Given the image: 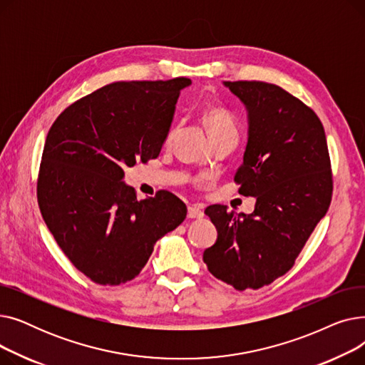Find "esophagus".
<instances>
[{
    "label": "esophagus",
    "mask_w": 365,
    "mask_h": 365,
    "mask_svg": "<svg viewBox=\"0 0 365 365\" xmlns=\"http://www.w3.org/2000/svg\"><path fill=\"white\" fill-rule=\"evenodd\" d=\"M204 216V212H202V207L195 204V205H189L187 207V217L189 219H200Z\"/></svg>",
    "instance_id": "34e87169"
}]
</instances>
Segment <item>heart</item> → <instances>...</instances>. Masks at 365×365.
I'll list each match as a JSON object with an SVG mask.
<instances>
[{
  "mask_svg": "<svg viewBox=\"0 0 365 365\" xmlns=\"http://www.w3.org/2000/svg\"><path fill=\"white\" fill-rule=\"evenodd\" d=\"M204 123L207 125L210 138H217L220 134L235 133L237 134V123L234 115L223 108H212L204 115ZM171 138V134H170Z\"/></svg>",
  "mask_w": 365,
  "mask_h": 365,
  "instance_id": "obj_1",
  "label": "heart"
}]
</instances>
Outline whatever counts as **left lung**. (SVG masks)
<instances>
[{
    "instance_id": "8db88e82",
    "label": "left lung",
    "mask_w": 365,
    "mask_h": 365,
    "mask_svg": "<svg viewBox=\"0 0 365 365\" xmlns=\"http://www.w3.org/2000/svg\"><path fill=\"white\" fill-rule=\"evenodd\" d=\"M244 103L248 139L235 182L255 197L252 215L210 205L217 229L202 260L235 290L271 284L289 272L330 207L333 179L327 139L317 113L284 88L262 81H225Z\"/></svg>"
}]
</instances>
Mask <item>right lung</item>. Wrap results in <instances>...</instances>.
I'll return each mask as SVG.
<instances>
[{
	"label": "right lung",
	"mask_w": 365,
	"mask_h": 365,
	"mask_svg": "<svg viewBox=\"0 0 365 365\" xmlns=\"http://www.w3.org/2000/svg\"><path fill=\"white\" fill-rule=\"evenodd\" d=\"M187 78L121 81L68 106L43 150L36 197L62 252L91 281L120 285L138 277L153 245L186 217L160 190L139 201L124 168L157 158Z\"/></svg>",
	"instance_id": "obj_1"
}]
</instances>
